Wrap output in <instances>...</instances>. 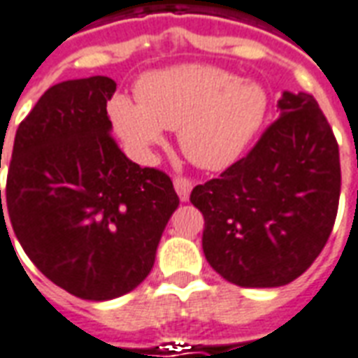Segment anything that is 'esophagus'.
<instances>
[{"instance_id": "1", "label": "esophagus", "mask_w": 358, "mask_h": 358, "mask_svg": "<svg viewBox=\"0 0 358 358\" xmlns=\"http://www.w3.org/2000/svg\"><path fill=\"white\" fill-rule=\"evenodd\" d=\"M173 187H176L177 194H179L182 202H187L190 196V190H192V181L185 179V177H176L173 179Z\"/></svg>"}]
</instances>
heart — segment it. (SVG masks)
<instances>
[{
	"label": "heart",
	"instance_id": "1",
	"mask_svg": "<svg viewBox=\"0 0 358 358\" xmlns=\"http://www.w3.org/2000/svg\"><path fill=\"white\" fill-rule=\"evenodd\" d=\"M137 99L116 95L108 104L118 135L139 158L179 129V145L204 169L231 166L259 131L267 93L259 83L238 80L206 64H179L141 78Z\"/></svg>",
	"mask_w": 358,
	"mask_h": 358
}]
</instances>
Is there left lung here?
I'll return each mask as SVG.
<instances>
[{
  "mask_svg": "<svg viewBox=\"0 0 358 358\" xmlns=\"http://www.w3.org/2000/svg\"><path fill=\"white\" fill-rule=\"evenodd\" d=\"M278 112L242 160L190 192L204 215L206 259L244 288L303 275L338 213L340 148L315 96L284 91Z\"/></svg>",
  "mask_w": 358,
  "mask_h": 358,
  "instance_id": "1",
  "label": "left lung"
}]
</instances>
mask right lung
<instances>
[{
    "mask_svg": "<svg viewBox=\"0 0 358 358\" xmlns=\"http://www.w3.org/2000/svg\"><path fill=\"white\" fill-rule=\"evenodd\" d=\"M114 91L106 76L49 87L18 125L5 202L0 190L1 223L9 211L34 265L90 301L124 296L147 278L179 206L164 171L141 168L112 139Z\"/></svg>",
    "mask_w": 358,
    "mask_h": 358,
    "instance_id": "add662e5",
    "label": "right lung"
}]
</instances>
